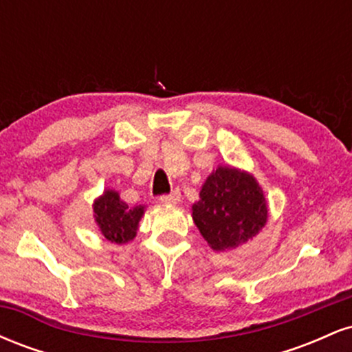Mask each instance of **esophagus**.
I'll return each instance as SVG.
<instances>
[{"label": "esophagus", "mask_w": 352, "mask_h": 352, "mask_svg": "<svg viewBox=\"0 0 352 352\" xmlns=\"http://www.w3.org/2000/svg\"><path fill=\"white\" fill-rule=\"evenodd\" d=\"M180 199H182V195H180L179 190H173V192L167 193V195H162V197H160V201H162V204L175 205V204H179Z\"/></svg>", "instance_id": "esophagus-1"}]
</instances>
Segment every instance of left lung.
Wrapping results in <instances>:
<instances>
[{
	"label": "left lung",
	"instance_id": "left-lung-1",
	"mask_svg": "<svg viewBox=\"0 0 352 352\" xmlns=\"http://www.w3.org/2000/svg\"><path fill=\"white\" fill-rule=\"evenodd\" d=\"M192 218L215 252H227L260 233L268 220V204L252 173L218 165L192 205Z\"/></svg>",
	"mask_w": 352,
	"mask_h": 352
}]
</instances>
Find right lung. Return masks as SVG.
<instances>
[{"label":"right lung","mask_w":352,"mask_h":352,"mask_svg":"<svg viewBox=\"0 0 352 352\" xmlns=\"http://www.w3.org/2000/svg\"><path fill=\"white\" fill-rule=\"evenodd\" d=\"M92 208L100 235L117 245L134 240L139 221L145 212L144 205L129 207L125 201L120 200L116 190L109 188L104 190L99 199H96Z\"/></svg>","instance_id":"right-lung-1"}]
</instances>
